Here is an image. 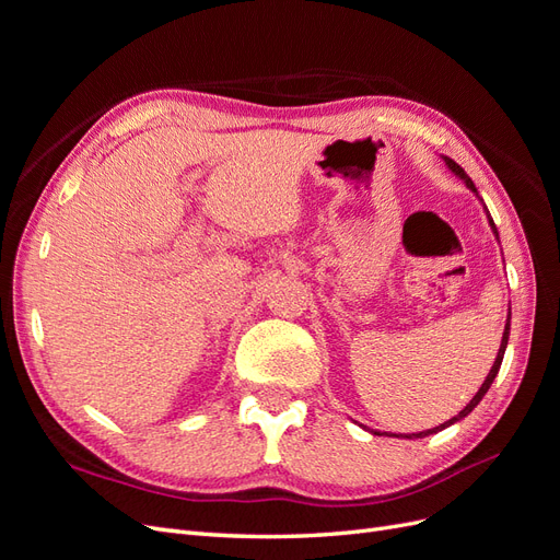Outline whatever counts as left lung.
Returning <instances> with one entry per match:
<instances>
[{
  "label": "left lung",
  "instance_id": "8db88e82",
  "mask_svg": "<svg viewBox=\"0 0 560 560\" xmlns=\"http://www.w3.org/2000/svg\"><path fill=\"white\" fill-rule=\"evenodd\" d=\"M444 161H446V165H448V171L455 175V177H460L463 182H465V186L467 189L477 196L479 200H481V196H479V191H477V186H474V182L467 177V173L463 171L460 165H457L453 159H448V156H442ZM481 206H483V200H481ZM483 210H486V217H488V224H490V229H493V233H495V238H498V226H495V222H493V217L488 214V208L483 206ZM500 243V241H498ZM510 329H512V325H510V317H506V325H504V334H502V343H500V350H498V358H495V364H493V369H490V374L486 376V381H483V385L479 387V393L474 395V399L465 406V409L457 413V416H453L451 420H446V422H442V425H436V428H432V430H425V432H413V434H393V432H378V430H369L366 425H362L364 430H369L371 434H376V436H399V439H422V436H430V434H434V432H442L444 428H448V425H453V422H457V420H463L465 416H469L471 411H474V406H477L481 399H483V395L488 393L490 389V385H493V381H495V376H498V371H500V364H502V358H504V350H506V341H510Z\"/></svg>",
  "mask_w": 560,
  "mask_h": 560
}]
</instances>
